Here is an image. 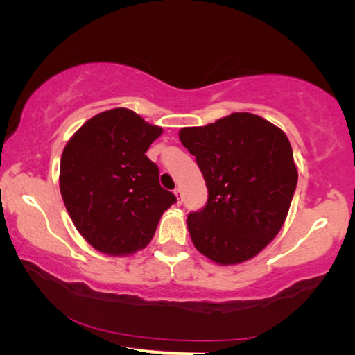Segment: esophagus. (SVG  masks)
<instances>
[{"label": "esophagus", "instance_id": "1", "mask_svg": "<svg viewBox=\"0 0 355 355\" xmlns=\"http://www.w3.org/2000/svg\"><path fill=\"white\" fill-rule=\"evenodd\" d=\"M173 194H175V197H177V203L180 205V203H182V189H180V188H175V189H173Z\"/></svg>", "mask_w": 355, "mask_h": 355}]
</instances>
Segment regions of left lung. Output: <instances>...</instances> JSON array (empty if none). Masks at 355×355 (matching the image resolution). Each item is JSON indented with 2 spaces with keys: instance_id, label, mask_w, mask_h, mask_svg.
Returning <instances> with one entry per match:
<instances>
[{
  "instance_id": "8db88e82",
  "label": "left lung",
  "mask_w": 355,
  "mask_h": 355,
  "mask_svg": "<svg viewBox=\"0 0 355 355\" xmlns=\"http://www.w3.org/2000/svg\"><path fill=\"white\" fill-rule=\"evenodd\" d=\"M178 137L208 188L205 208L186 220L194 248L222 266L254 258L284 227L297 184L286 135L257 114L233 112Z\"/></svg>"
}]
</instances>
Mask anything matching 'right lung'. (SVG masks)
<instances>
[{
  "label": "right lung",
  "mask_w": 355,
  "mask_h": 355,
  "mask_svg": "<svg viewBox=\"0 0 355 355\" xmlns=\"http://www.w3.org/2000/svg\"><path fill=\"white\" fill-rule=\"evenodd\" d=\"M163 135L127 107L97 114L65 144L59 171L64 205L80 235L101 254L127 257L153 238L175 196L159 186L146 152Z\"/></svg>",
  "instance_id": "right-lung-1"
}]
</instances>
